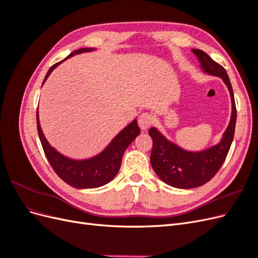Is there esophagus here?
<instances>
[{
	"label": "esophagus",
	"mask_w": 258,
	"mask_h": 258,
	"mask_svg": "<svg viewBox=\"0 0 258 258\" xmlns=\"http://www.w3.org/2000/svg\"><path fill=\"white\" fill-rule=\"evenodd\" d=\"M138 122H139L140 128L143 129V130H146L154 122V118H153V116L151 114L143 113V114L140 115Z\"/></svg>",
	"instance_id": "34e87169"
}]
</instances>
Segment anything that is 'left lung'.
Wrapping results in <instances>:
<instances>
[{
  "label": "left lung",
  "mask_w": 258,
  "mask_h": 258,
  "mask_svg": "<svg viewBox=\"0 0 258 258\" xmlns=\"http://www.w3.org/2000/svg\"><path fill=\"white\" fill-rule=\"evenodd\" d=\"M202 71L210 75L221 77L227 86L231 99V117L227 129L220 143L201 152L185 151L170 142L156 128H151L148 135L153 139L151 153L152 167L162 182L175 188L189 189L202 186L212 178L221 169L235 136L237 110L235 97L226 70L200 49H192Z\"/></svg>",
  "instance_id": "obj_1"
}]
</instances>
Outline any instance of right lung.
I'll return each instance as SVG.
<instances>
[{"label":"right lung","instance_id":"1","mask_svg":"<svg viewBox=\"0 0 258 258\" xmlns=\"http://www.w3.org/2000/svg\"><path fill=\"white\" fill-rule=\"evenodd\" d=\"M93 48H81L71 52L69 56L60 62L54 63L48 70L43 84L48 79L50 73L60 63L74 54L92 51ZM37 132L40 137L46 158L48 159L54 172L63 181L75 188H96L111 182L118 173L121 165V158L127 147L134 142V140L140 135V128L137 119L132 120L127 127H124L117 135L105 150L98 154L95 157L84 160H75L68 158L57 152L46 140L38 119V111L36 112Z\"/></svg>","mask_w":258,"mask_h":258}]
</instances>
